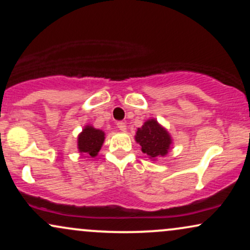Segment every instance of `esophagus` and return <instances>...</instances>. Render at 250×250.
Returning a JSON list of instances; mask_svg holds the SVG:
<instances>
[{
  "instance_id": "esophagus-1",
  "label": "esophagus",
  "mask_w": 250,
  "mask_h": 250,
  "mask_svg": "<svg viewBox=\"0 0 250 250\" xmlns=\"http://www.w3.org/2000/svg\"><path fill=\"white\" fill-rule=\"evenodd\" d=\"M116 125H118V128L121 131H125V129H127V125H125V123L122 122V121H120V122L116 123Z\"/></svg>"
}]
</instances>
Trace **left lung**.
Wrapping results in <instances>:
<instances>
[{
  "label": "left lung",
  "mask_w": 250,
  "mask_h": 250,
  "mask_svg": "<svg viewBox=\"0 0 250 250\" xmlns=\"http://www.w3.org/2000/svg\"><path fill=\"white\" fill-rule=\"evenodd\" d=\"M135 141L141 145L142 152L151 160L165 157L173 145L172 136L156 119H148L141 128H137Z\"/></svg>",
  "instance_id": "1"
}]
</instances>
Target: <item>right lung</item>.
Instances as JSON below:
<instances>
[{"instance_id":"add662e5","label":"right lung","mask_w":250,"mask_h":250,"mask_svg":"<svg viewBox=\"0 0 250 250\" xmlns=\"http://www.w3.org/2000/svg\"><path fill=\"white\" fill-rule=\"evenodd\" d=\"M105 141V131L86 125L77 137V148L81 154H87L88 158L98 156Z\"/></svg>"}]
</instances>
